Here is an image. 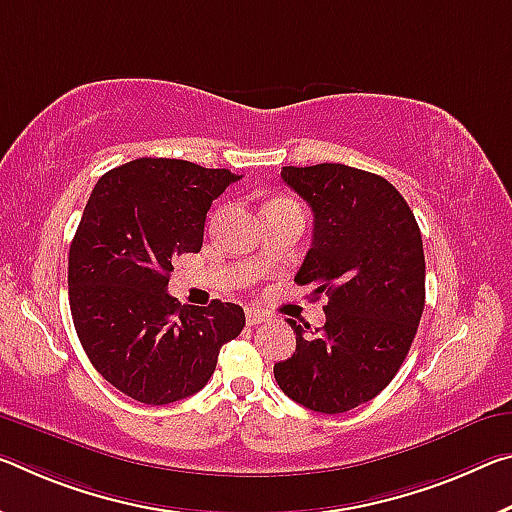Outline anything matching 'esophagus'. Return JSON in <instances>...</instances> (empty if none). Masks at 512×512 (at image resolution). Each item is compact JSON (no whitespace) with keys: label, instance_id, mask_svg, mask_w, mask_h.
<instances>
[{"label":"esophagus","instance_id":"1","mask_svg":"<svg viewBox=\"0 0 512 512\" xmlns=\"http://www.w3.org/2000/svg\"><path fill=\"white\" fill-rule=\"evenodd\" d=\"M271 316L264 310H257V307H248L246 310V323L248 326H259V323H269Z\"/></svg>","mask_w":512,"mask_h":512}]
</instances>
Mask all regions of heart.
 <instances>
[{"instance_id": "heart-1", "label": "heart", "mask_w": 512, "mask_h": 512, "mask_svg": "<svg viewBox=\"0 0 512 512\" xmlns=\"http://www.w3.org/2000/svg\"><path fill=\"white\" fill-rule=\"evenodd\" d=\"M282 202H285V200H282Z\"/></svg>"}]
</instances>
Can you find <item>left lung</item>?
<instances>
[{
  "label": "left lung",
  "instance_id": "8db88e82",
  "mask_svg": "<svg viewBox=\"0 0 512 512\" xmlns=\"http://www.w3.org/2000/svg\"><path fill=\"white\" fill-rule=\"evenodd\" d=\"M282 180L314 214L298 285L328 296L326 326H298L296 353L273 367L282 392L339 415L392 383L417 335L426 298L415 214L385 177L344 164L285 166Z\"/></svg>",
  "mask_w": 512,
  "mask_h": 512
}]
</instances>
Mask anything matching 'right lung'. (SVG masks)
<instances>
[{
    "label": "right lung",
    "mask_w": 512,
    "mask_h": 512,
    "mask_svg": "<svg viewBox=\"0 0 512 512\" xmlns=\"http://www.w3.org/2000/svg\"><path fill=\"white\" fill-rule=\"evenodd\" d=\"M237 180L227 168L143 157L104 173L86 202L68 255L72 321L93 367L134 401L200 392L246 326L239 305L182 307L168 294L173 259L198 253L209 207Z\"/></svg>",
    "instance_id": "add662e5"
}]
</instances>
